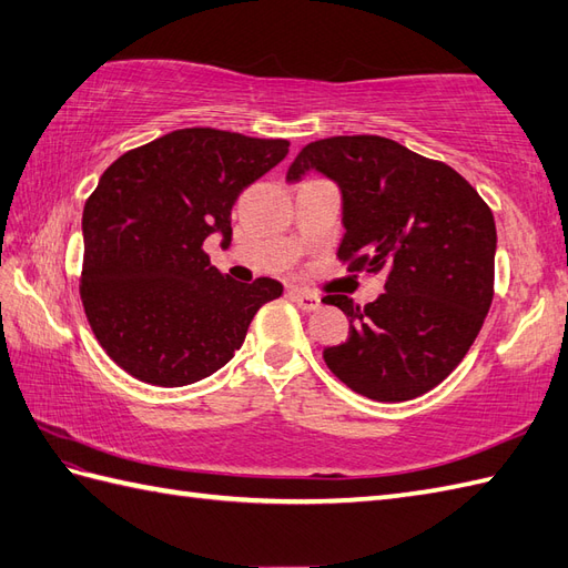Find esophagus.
Returning <instances> with one entry per match:
<instances>
[{
  "mask_svg": "<svg viewBox=\"0 0 568 568\" xmlns=\"http://www.w3.org/2000/svg\"><path fill=\"white\" fill-rule=\"evenodd\" d=\"M292 298L298 303V308L306 311V313H313V311L323 306L321 296H315L311 292H303V288H292Z\"/></svg>",
  "mask_w": 568,
  "mask_h": 568,
  "instance_id": "34e87169",
  "label": "esophagus"
}]
</instances>
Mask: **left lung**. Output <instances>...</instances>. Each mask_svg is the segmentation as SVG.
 Returning <instances> with one entry per match:
<instances>
[{"label":"left lung","mask_w":568,"mask_h":568,"mask_svg":"<svg viewBox=\"0 0 568 568\" xmlns=\"http://www.w3.org/2000/svg\"><path fill=\"white\" fill-rule=\"evenodd\" d=\"M337 183L349 272L383 274L385 292L349 317V337L327 347V368L376 403L419 397L450 376L479 335L494 298V214L450 165L376 134L329 136L301 149L286 180Z\"/></svg>","instance_id":"1"}]
</instances>
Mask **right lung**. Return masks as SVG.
<instances>
[{
  "label": "right lung",
  "instance_id": "right-lung-1",
  "mask_svg": "<svg viewBox=\"0 0 568 568\" xmlns=\"http://www.w3.org/2000/svg\"><path fill=\"white\" fill-rule=\"evenodd\" d=\"M288 154L286 140L187 128L110 163L84 204L81 301L113 362L180 388L229 364L260 306L284 286L221 274L204 241L231 243L241 192Z\"/></svg>",
  "mask_w": 568,
  "mask_h": 568
}]
</instances>
